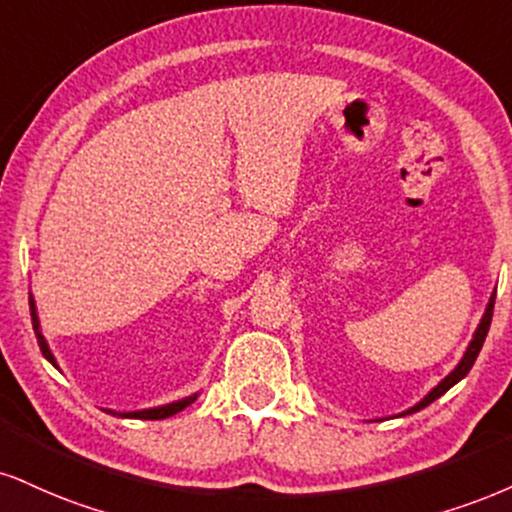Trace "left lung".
<instances>
[{"instance_id":"left-lung-1","label":"left lung","mask_w":512,"mask_h":512,"mask_svg":"<svg viewBox=\"0 0 512 512\" xmlns=\"http://www.w3.org/2000/svg\"><path fill=\"white\" fill-rule=\"evenodd\" d=\"M494 303H496V295L494 298L489 300V307H486V312H484V319H482V324H479V329H477V334H474V338H472V343H470V348H467V353H465V357L463 360H460V365L453 369L451 374H448L446 379L441 381L439 386H436V389L429 393L427 398L422 400V403H417L415 408L412 410H408V412H417V410H422V408H427L429 403H434L436 398L439 396H443V393H446L448 389H451V386H455L458 384L460 379L465 377L467 372H470L472 369V365H474V360H477V355H479V350H482V346H484V341H486V334H489V326H491V317H494Z\"/></svg>"}]
</instances>
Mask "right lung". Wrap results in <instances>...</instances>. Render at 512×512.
<instances>
[{
    "label": "right lung",
    "mask_w": 512,
    "mask_h": 512,
    "mask_svg": "<svg viewBox=\"0 0 512 512\" xmlns=\"http://www.w3.org/2000/svg\"><path fill=\"white\" fill-rule=\"evenodd\" d=\"M30 317H33V329H35V336H38V343H40L42 355H45L47 360L52 362V365H54V357H52V353H49V348H47L45 338H42V334H40V324H38V315H35V305H33V300H30ZM193 400H195V396H190V398H186V400H178V403H171V405H162V408H155V410L126 412V415H121V417H135V420H164V417H171V415H176V412L186 410L188 405L193 403Z\"/></svg>",
    "instance_id": "right-lung-1"
}]
</instances>
